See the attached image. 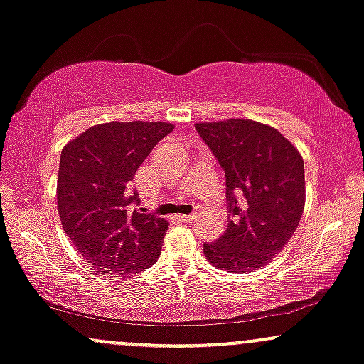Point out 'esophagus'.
Returning <instances> with one entry per match:
<instances>
[{"mask_svg":"<svg viewBox=\"0 0 364 364\" xmlns=\"http://www.w3.org/2000/svg\"><path fill=\"white\" fill-rule=\"evenodd\" d=\"M178 218L181 219V221H186V223H188V221H193V219H195V214L191 213V214H185V215H178Z\"/></svg>","mask_w":364,"mask_h":364,"instance_id":"esophagus-1","label":"esophagus"}]
</instances>
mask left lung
I'll list each match as a JSON object with an SVG mask.
<instances>
[{"mask_svg": "<svg viewBox=\"0 0 364 364\" xmlns=\"http://www.w3.org/2000/svg\"><path fill=\"white\" fill-rule=\"evenodd\" d=\"M226 176L230 219L221 238L203 243L219 269L264 266L289 243L306 202L304 162L282 133L249 119L195 124Z\"/></svg>", "mask_w": 364, "mask_h": 364, "instance_id": "1", "label": "left lung"}]
</instances>
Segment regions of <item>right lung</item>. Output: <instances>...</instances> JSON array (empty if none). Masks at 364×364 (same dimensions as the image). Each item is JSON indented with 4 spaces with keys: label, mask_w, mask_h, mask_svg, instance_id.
Instances as JSON below:
<instances>
[{
    "label": "right lung",
    "mask_w": 364,
    "mask_h": 364,
    "mask_svg": "<svg viewBox=\"0 0 364 364\" xmlns=\"http://www.w3.org/2000/svg\"><path fill=\"white\" fill-rule=\"evenodd\" d=\"M169 122H107L86 129L62 150L58 214L77 252L97 269L133 274L161 255L166 219L139 207L131 188Z\"/></svg>",
    "instance_id": "1"
}]
</instances>
